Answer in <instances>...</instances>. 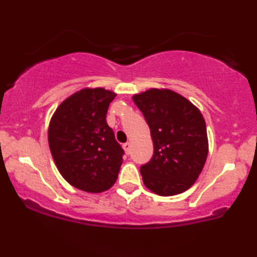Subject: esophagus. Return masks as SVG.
Here are the masks:
<instances>
[{"label": "esophagus", "instance_id": "34e87169", "mask_svg": "<svg viewBox=\"0 0 257 257\" xmlns=\"http://www.w3.org/2000/svg\"><path fill=\"white\" fill-rule=\"evenodd\" d=\"M131 147H132L131 143H125V144H123V149H124V151H125L126 155H129V152H131Z\"/></svg>", "mask_w": 257, "mask_h": 257}]
</instances>
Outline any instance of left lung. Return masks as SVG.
<instances>
[{"mask_svg": "<svg viewBox=\"0 0 257 257\" xmlns=\"http://www.w3.org/2000/svg\"><path fill=\"white\" fill-rule=\"evenodd\" d=\"M151 131L153 156L140 168L144 184L159 196L182 193L198 179L208 157L203 114L170 89H149L133 96Z\"/></svg>", "mask_w": 257, "mask_h": 257, "instance_id": "8db88e82", "label": "left lung"}]
</instances>
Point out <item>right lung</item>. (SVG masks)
<instances>
[{"instance_id":"add662e5","label":"right lung","mask_w":257,"mask_h":257,"mask_svg":"<svg viewBox=\"0 0 257 257\" xmlns=\"http://www.w3.org/2000/svg\"><path fill=\"white\" fill-rule=\"evenodd\" d=\"M114 96L104 88H84L65 99L49 123L55 166L70 185L84 192H104L118 176L124 151L106 122Z\"/></svg>"}]
</instances>
